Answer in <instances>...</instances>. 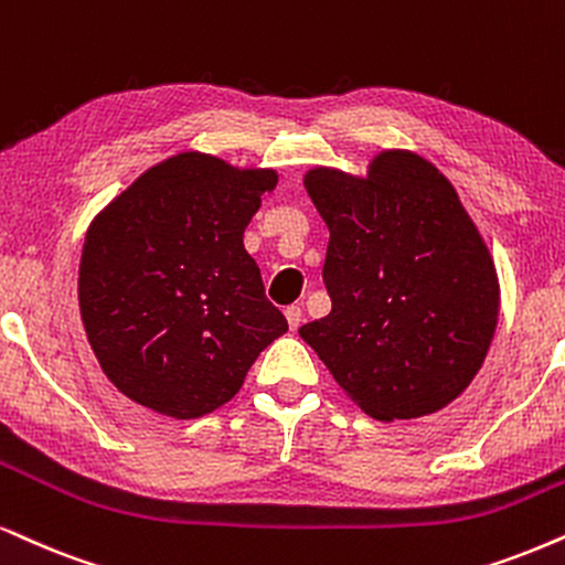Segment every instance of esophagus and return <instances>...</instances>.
I'll return each mask as SVG.
<instances>
[{"mask_svg": "<svg viewBox=\"0 0 565 565\" xmlns=\"http://www.w3.org/2000/svg\"><path fill=\"white\" fill-rule=\"evenodd\" d=\"M284 316H287V323H289L291 331H297L299 323H302V307L291 305V307H287V310H284Z\"/></svg>", "mask_w": 565, "mask_h": 565, "instance_id": "obj_1", "label": "esophagus"}]
</instances>
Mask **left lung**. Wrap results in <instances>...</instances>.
<instances>
[{
  "instance_id": "obj_1",
  "label": "left lung",
  "mask_w": 565,
  "mask_h": 565,
  "mask_svg": "<svg viewBox=\"0 0 565 565\" xmlns=\"http://www.w3.org/2000/svg\"><path fill=\"white\" fill-rule=\"evenodd\" d=\"M307 195L331 232V312L299 328L370 417H425L480 373L501 310L495 263L454 184L412 151L367 177L316 167Z\"/></svg>"
}]
</instances>
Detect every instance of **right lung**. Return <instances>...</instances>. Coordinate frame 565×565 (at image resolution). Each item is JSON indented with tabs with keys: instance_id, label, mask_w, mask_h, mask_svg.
I'll return each mask as SVG.
<instances>
[{
	"instance_id": "obj_1",
	"label": "right lung",
	"mask_w": 565,
	"mask_h": 565,
	"mask_svg": "<svg viewBox=\"0 0 565 565\" xmlns=\"http://www.w3.org/2000/svg\"><path fill=\"white\" fill-rule=\"evenodd\" d=\"M274 169L177 153L90 221L77 299L106 377L174 419L226 404L287 318L266 299L245 230Z\"/></svg>"
}]
</instances>
